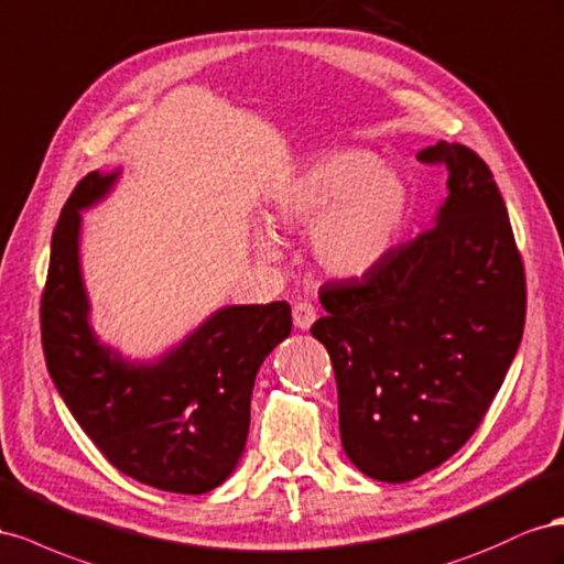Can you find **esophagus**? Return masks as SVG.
I'll return each mask as SVG.
<instances>
[{
  "label": "esophagus",
  "instance_id": "1",
  "mask_svg": "<svg viewBox=\"0 0 564 564\" xmlns=\"http://www.w3.org/2000/svg\"><path fill=\"white\" fill-rule=\"evenodd\" d=\"M293 321H295L297 328L307 330V328L314 324V321H316V307H314V304L307 302V300L295 302V304H293Z\"/></svg>",
  "mask_w": 564,
  "mask_h": 564
}]
</instances>
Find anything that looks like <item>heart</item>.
<instances>
[{"mask_svg": "<svg viewBox=\"0 0 564 564\" xmlns=\"http://www.w3.org/2000/svg\"><path fill=\"white\" fill-rule=\"evenodd\" d=\"M366 149H337L302 165L273 198L279 227H312V252L333 276L371 271L394 246L409 210V188ZM267 254L276 252L262 238Z\"/></svg>", "mask_w": 564, "mask_h": 564, "instance_id": "obj_1", "label": "heart"}]
</instances>
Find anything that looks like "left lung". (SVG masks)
Segmentation results:
<instances>
[{
	"mask_svg": "<svg viewBox=\"0 0 564 564\" xmlns=\"http://www.w3.org/2000/svg\"><path fill=\"white\" fill-rule=\"evenodd\" d=\"M448 170L437 224L364 276L326 281L312 335L337 382L349 460L411 481L473 437L501 390L527 316L522 254L489 165L463 143L417 153Z\"/></svg>",
	"mask_w": 564,
	"mask_h": 564,
	"instance_id": "1",
	"label": "left lung"
}]
</instances>
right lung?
Here are the masks:
<instances>
[{"label":"right lung","instance_id":"right-lung-1","mask_svg":"<svg viewBox=\"0 0 564 564\" xmlns=\"http://www.w3.org/2000/svg\"><path fill=\"white\" fill-rule=\"evenodd\" d=\"M116 174L89 172L61 210L40 302L46 368L58 394L106 460L141 485L205 494L231 475L250 427L254 376L291 335V304L227 307L155 366L110 357L87 324L79 276V210Z\"/></svg>","mask_w":564,"mask_h":564}]
</instances>
